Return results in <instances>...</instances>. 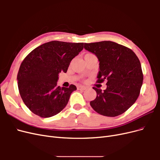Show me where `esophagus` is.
<instances>
[{"mask_svg": "<svg viewBox=\"0 0 160 160\" xmlns=\"http://www.w3.org/2000/svg\"><path fill=\"white\" fill-rule=\"evenodd\" d=\"M77 89H79V90H83H83H85V89H86V87L79 85V86L77 87Z\"/></svg>", "mask_w": 160, "mask_h": 160, "instance_id": "34e87169", "label": "esophagus"}]
</instances>
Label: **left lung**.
Returning <instances> with one entry per match:
<instances>
[{
	"label": "left lung",
	"instance_id": "1",
	"mask_svg": "<svg viewBox=\"0 0 160 160\" xmlns=\"http://www.w3.org/2000/svg\"><path fill=\"white\" fill-rule=\"evenodd\" d=\"M84 49L98 57V82H108L103 90L93 88L96 98L90 105L97 113L115 117L126 111L137 100L143 76L140 61L129 48L110 41L85 43Z\"/></svg>",
	"mask_w": 160,
	"mask_h": 160
}]
</instances>
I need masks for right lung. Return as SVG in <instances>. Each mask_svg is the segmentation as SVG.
Instances as JSON below:
<instances>
[{
  "mask_svg": "<svg viewBox=\"0 0 160 160\" xmlns=\"http://www.w3.org/2000/svg\"><path fill=\"white\" fill-rule=\"evenodd\" d=\"M83 42L52 41L32 50L23 60L17 75L21 98L32 112L50 118L63 109L76 86L57 85L59 74L83 49Z\"/></svg>",
  "mask_w": 160,
  "mask_h": 160,
  "instance_id": "right-lung-1",
  "label": "right lung"
}]
</instances>
